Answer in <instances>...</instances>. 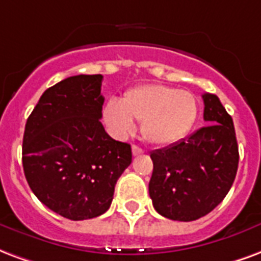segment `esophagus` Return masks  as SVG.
<instances>
[{
	"label": "esophagus",
	"instance_id": "34e87169",
	"mask_svg": "<svg viewBox=\"0 0 261 261\" xmlns=\"http://www.w3.org/2000/svg\"><path fill=\"white\" fill-rule=\"evenodd\" d=\"M131 150H133V155H134V156L142 155V153H144V149H142V148H140V146H137V145H133Z\"/></svg>",
	"mask_w": 261,
	"mask_h": 261
}]
</instances>
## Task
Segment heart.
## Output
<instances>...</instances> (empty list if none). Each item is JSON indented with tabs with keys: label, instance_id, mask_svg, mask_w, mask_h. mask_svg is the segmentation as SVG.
Wrapping results in <instances>:
<instances>
[{
	"label": "heart",
	"instance_id": "1",
	"mask_svg": "<svg viewBox=\"0 0 261 261\" xmlns=\"http://www.w3.org/2000/svg\"><path fill=\"white\" fill-rule=\"evenodd\" d=\"M199 106L190 91L163 84H142L111 98L103 106V120L116 137H127L141 121V136L152 145L166 146L188 136Z\"/></svg>",
	"mask_w": 261,
	"mask_h": 261
}]
</instances>
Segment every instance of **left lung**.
Listing matches in <instances>:
<instances>
[{
  "label": "left lung",
  "mask_w": 261,
  "mask_h": 261,
  "mask_svg": "<svg viewBox=\"0 0 261 261\" xmlns=\"http://www.w3.org/2000/svg\"><path fill=\"white\" fill-rule=\"evenodd\" d=\"M202 98L207 125L150 153L149 196L166 219L194 221L206 216L223 202L237 175L239 152L232 117L217 95Z\"/></svg>",
  "instance_id": "1"
}]
</instances>
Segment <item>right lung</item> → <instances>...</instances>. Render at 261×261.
Masks as SVG:
<instances>
[{
    "label": "right lung",
    "mask_w": 261,
    "mask_h": 261,
    "mask_svg": "<svg viewBox=\"0 0 261 261\" xmlns=\"http://www.w3.org/2000/svg\"><path fill=\"white\" fill-rule=\"evenodd\" d=\"M101 74L67 77L48 88L24 127L22 162L29 187L69 220L98 217L131 163V146L101 123Z\"/></svg>",
    "instance_id": "add662e5"
}]
</instances>
